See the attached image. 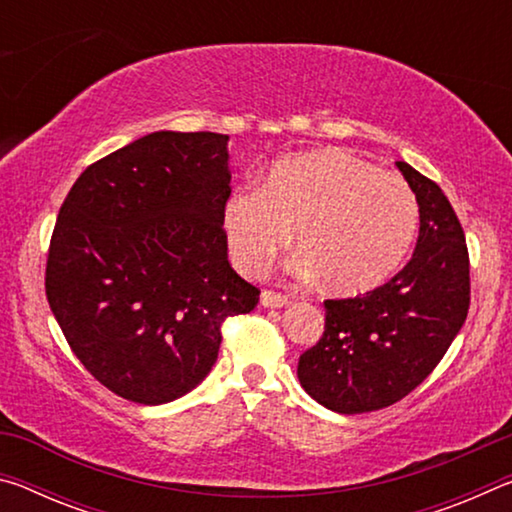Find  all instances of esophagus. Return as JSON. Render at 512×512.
<instances>
[{
	"mask_svg": "<svg viewBox=\"0 0 512 512\" xmlns=\"http://www.w3.org/2000/svg\"><path fill=\"white\" fill-rule=\"evenodd\" d=\"M259 305L264 309H282L291 305V298L275 291H262V296H259Z\"/></svg>",
	"mask_w": 512,
	"mask_h": 512,
	"instance_id": "obj_1",
	"label": "esophagus"
}]
</instances>
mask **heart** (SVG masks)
I'll return each instance as SVG.
<instances>
[{
  "label": "heart",
  "instance_id": "heart-1",
  "mask_svg": "<svg viewBox=\"0 0 512 512\" xmlns=\"http://www.w3.org/2000/svg\"><path fill=\"white\" fill-rule=\"evenodd\" d=\"M418 230V201L402 176L345 149L284 155L262 192L244 189L223 205V235L244 275H264L291 246L296 273L323 277L339 296H363L400 271Z\"/></svg>",
  "mask_w": 512,
  "mask_h": 512
}]
</instances>
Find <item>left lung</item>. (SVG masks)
<instances>
[{
  "mask_svg": "<svg viewBox=\"0 0 512 512\" xmlns=\"http://www.w3.org/2000/svg\"><path fill=\"white\" fill-rule=\"evenodd\" d=\"M395 164L420 207L413 257L375 291L325 300V332L298 361L302 388L336 413L400 402L445 357L470 309V257L454 207L433 180Z\"/></svg>",
  "mask_w": 512,
  "mask_h": 512,
  "instance_id": "8db88e82",
  "label": "left lung"
}]
</instances>
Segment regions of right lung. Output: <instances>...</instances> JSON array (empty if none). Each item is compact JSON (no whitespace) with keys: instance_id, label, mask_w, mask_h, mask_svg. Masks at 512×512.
Segmentation results:
<instances>
[{"instance_id":"obj_1","label":"right lung","mask_w":512,"mask_h":512,"mask_svg":"<svg viewBox=\"0 0 512 512\" xmlns=\"http://www.w3.org/2000/svg\"><path fill=\"white\" fill-rule=\"evenodd\" d=\"M228 135L158 131L85 169L51 235L45 289L108 391L167 404L212 370L228 316L259 291L228 262Z\"/></svg>"}]
</instances>
